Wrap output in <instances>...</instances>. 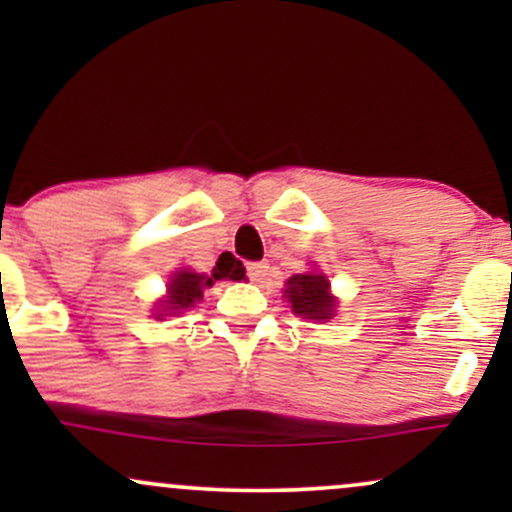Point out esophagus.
Returning a JSON list of instances; mask_svg holds the SVG:
<instances>
[{"mask_svg":"<svg viewBox=\"0 0 512 512\" xmlns=\"http://www.w3.org/2000/svg\"><path fill=\"white\" fill-rule=\"evenodd\" d=\"M267 274H269L267 262H250L248 264V276H250V281H255V284H262V281L267 279Z\"/></svg>","mask_w":512,"mask_h":512,"instance_id":"1","label":"esophagus"}]
</instances>
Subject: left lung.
Here are the masks:
<instances>
[{"mask_svg":"<svg viewBox=\"0 0 512 512\" xmlns=\"http://www.w3.org/2000/svg\"><path fill=\"white\" fill-rule=\"evenodd\" d=\"M284 298L286 303H291L293 315L305 317V320L330 322L337 310V298L330 293V281L322 272L293 274L286 281Z\"/></svg>","mask_w":512,"mask_h":512,"instance_id":"1","label":"left lung"}]
</instances>
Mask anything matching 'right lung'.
<instances>
[{
  "label": "right lung",
  "instance_id": "right-lung-1",
  "mask_svg": "<svg viewBox=\"0 0 512 512\" xmlns=\"http://www.w3.org/2000/svg\"><path fill=\"white\" fill-rule=\"evenodd\" d=\"M221 279H245L243 262L236 260V257H226V260L216 262L211 274H197L192 269H180L168 281V296L156 303V317L161 320L166 315H180L182 310L192 308L202 298L204 289H209V286H214V281Z\"/></svg>",
  "mask_w": 512,
  "mask_h": 512
}]
</instances>
